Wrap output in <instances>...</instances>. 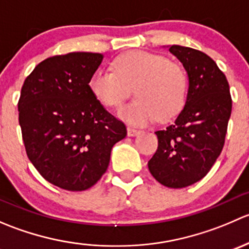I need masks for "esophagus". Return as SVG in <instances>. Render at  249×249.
<instances>
[{
    "mask_svg": "<svg viewBox=\"0 0 249 249\" xmlns=\"http://www.w3.org/2000/svg\"><path fill=\"white\" fill-rule=\"evenodd\" d=\"M140 134H141L140 130L135 129V127H131V126L127 127V136L134 137V136H137V135H140Z\"/></svg>",
    "mask_w": 249,
    "mask_h": 249,
    "instance_id": "esophagus-1",
    "label": "esophagus"
}]
</instances>
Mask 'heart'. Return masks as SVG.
I'll list each match as a JSON object with an SVG mask.
<instances>
[{
  "mask_svg": "<svg viewBox=\"0 0 249 249\" xmlns=\"http://www.w3.org/2000/svg\"><path fill=\"white\" fill-rule=\"evenodd\" d=\"M136 101L122 107L118 117L127 124L143 126L155 118L171 119L183 108L188 77L179 64L147 52H127L112 62V71L97 70L89 79L92 96L105 107L122 105L127 88H134Z\"/></svg>",
  "mask_w": 249,
  "mask_h": 249,
  "instance_id": "heart-1",
  "label": "heart"
}]
</instances>
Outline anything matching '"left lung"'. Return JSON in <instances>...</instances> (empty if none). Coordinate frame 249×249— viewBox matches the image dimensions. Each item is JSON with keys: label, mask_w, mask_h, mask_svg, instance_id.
<instances>
[{"label": "left lung", "mask_w": 249, "mask_h": 249, "mask_svg": "<svg viewBox=\"0 0 249 249\" xmlns=\"http://www.w3.org/2000/svg\"><path fill=\"white\" fill-rule=\"evenodd\" d=\"M187 71L185 105L171 125L157 131L158 149L148 161L153 177L169 188L202 179L219 157L232 101L227 77L208 55L189 47L170 46Z\"/></svg>", "instance_id": "obj_1"}]
</instances>
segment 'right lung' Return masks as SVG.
Here are the masks:
<instances>
[{"label": "right lung", "mask_w": 249, "mask_h": 249, "mask_svg": "<svg viewBox=\"0 0 249 249\" xmlns=\"http://www.w3.org/2000/svg\"><path fill=\"white\" fill-rule=\"evenodd\" d=\"M104 55L69 53L35 67L18 110L27 157L44 179L61 189H89L108 167L110 150L125 139L124 123L92 96L89 79Z\"/></svg>", "instance_id": "1"}]
</instances>
